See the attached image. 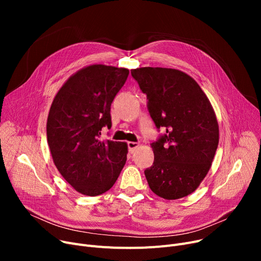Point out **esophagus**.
Masks as SVG:
<instances>
[{"instance_id": "esophagus-1", "label": "esophagus", "mask_w": 261, "mask_h": 261, "mask_svg": "<svg viewBox=\"0 0 261 261\" xmlns=\"http://www.w3.org/2000/svg\"><path fill=\"white\" fill-rule=\"evenodd\" d=\"M140 144L139 143H135V142H128V149H129V152L133 153L136 149L139 148Z\"/></svg>"}]
</instances>
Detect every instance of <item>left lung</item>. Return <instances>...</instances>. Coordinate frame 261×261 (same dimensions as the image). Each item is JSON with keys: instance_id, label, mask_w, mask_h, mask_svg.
Returning <instances> with one entry per match:
<instances>
[{"instance_id": "1", "label": "left lung", "mask_w": 261, "mask_h": 261, "mask_svg": "<svg viewBox=\"0 0 261 261\" xmlns=\"http://www.w3.org/2000/svg\"><path fill=\"white\" fill-rule=\"evenodd\" d=\"M147 95L150 116L166 134L151 144L154 162L145 170L155 195L166 200L190 195L206 176L219 144V125L207 96L186 73L167 67L131 71Z\"/></svg>"}]
</instances>
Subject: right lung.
Listing matches in <instances>:
<instances>
[{
    "label": "right lung",
    "mask_w": 261,
    "mask_h": 261,
    "mask_svg": "<svg viewBox=\"0 0 261 261\" xmlns=\"http://www.w3.org/2000/svg\"><path fill=\"white\" fill-rule=\"evenodd\" d=\"M128 68L92 64L68 78L51 102L47 144L55 166L78 193L95 197L111 188L127 161V143L101 141L111 128V103Z\"/></svg>",
    "instance_id": "add662e5"
}]
</instances>
